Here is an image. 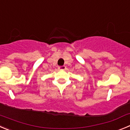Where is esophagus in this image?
Segmentation results:
<instances>
[{
    "instance_id": "34e87169",
    "label": "esophagus",
    "mask_w": 130,
    "mask_h": 130,
    "mask_svg": "<svg viewBox=\"0 0 130 130\" xmlns=\"http://www.w3.org/2000/svg\"><path fill=\"white\" fill-rule=\"evenodd\" d=\"M66 69V67L65 66H59L58 67V69L59 70H65Z\"/></svg>"
}]
</instances>
